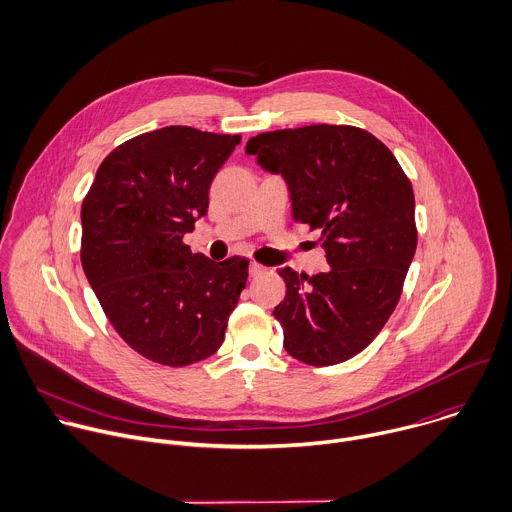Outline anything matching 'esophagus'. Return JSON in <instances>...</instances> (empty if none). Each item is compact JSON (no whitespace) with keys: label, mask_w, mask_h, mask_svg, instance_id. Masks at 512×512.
I'll return each instance as SVG.
<instances>
[{"label":"esophagus","mask_w":512,"mask_h":512,"mask_svg":"<svg viewBox=\"0 0 512 512\" xmlns=\"http://www.w3.org/2000/svg\"><path fill=\"white\" fill-rule=\"evenodd\" d=\"M269 269L265 267V265H261V263H257V261H253L251 265H249V275L251 277H259V275H263V273H267Z\"/></svg>","instance_id":"34e87169"}]
</instances>
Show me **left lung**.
Returning a JSON list of instances; mask_svg holds the SVG:
<instances>
[{
    "label": "left lung",
    "instance_id": "left-lung-1",
    "mask_svg": "<svg viewBox=\"0 0 512 512\" xmlns=\"http://www.w3.org/2000/svg\"><path fill=\"white\" fill-rule=\"evenodd\" d=\"M261 167L281 173L293 219L321 231L329 271L291 267L273 315L283 347L313 367L361 353L395 311L417 249L415 195L391 149L353 125H305L247 141Z\"/></svg>",
    "mask_w": 512,
    "mask_h": 512
}]
</instances>
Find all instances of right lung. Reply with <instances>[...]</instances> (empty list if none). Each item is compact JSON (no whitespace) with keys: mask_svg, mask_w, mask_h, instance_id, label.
I'll use <instances>...</instances> for the list:
<instances>
[{"mask_svg":"<svg viewBox=\"0 0 512 512\" xmlns=\"http://www.w3.org/2000/svg\"><path fill=\"white\" fill-rule=\"evenodd\" d=\"M239 141L187 125L141 133L101 161L83 199L85 277L117 335L153 363L211 357L245 289V257L215 263L183 243Z\"/></svg>","mask_w":512,"mask_h":512,"instance_id":"1","label":"right lung"}]
</instances>
